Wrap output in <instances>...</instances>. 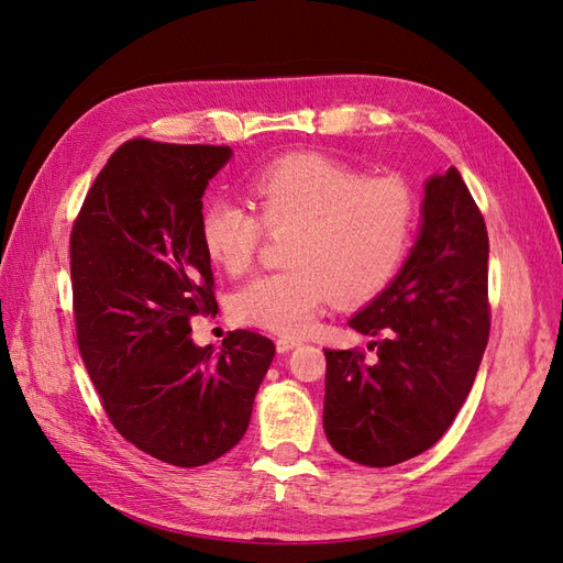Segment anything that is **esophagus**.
I'll list each match as a JSON object with an SVG mask.
<instances>
[{"instance_id":"1","label":"esophagus","mask_w":563,"mask_h":563,"mask_svg":"<svg viewBox=\"0 0 563 563\" xmlns=\"http://www.w3.org/2000/svg\"><path fill=\"white\" fill-rule=\"evenodd\" d=\"M277 352H288V350H294V347H298L300 345V340L298 338H288V335H282V338H277Z\"/></svg>"}]
</instances>
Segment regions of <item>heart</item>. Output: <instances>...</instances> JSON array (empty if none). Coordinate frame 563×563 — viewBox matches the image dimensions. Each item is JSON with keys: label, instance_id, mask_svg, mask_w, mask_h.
<instances>
[{"label": "heart", "instance_id": "obj_1", "mask_svg": "<svg viewBox=\"0 0 563 563\" xmlns=\"http://www.w3.org/2000/svg\"><path fill=\"white\" fill-rule=\"evenodd\" d=\"M252 213L211 199L199 218L201 246L228 275L255 263L265 232H291L288 269L253 277L234 291L236 321L282 335L312 329L323 305H362L397 277L418 228V199L401 178H364L350 164L298 152L269 162L249 185Z\"/></svg>", "mask_w": 563, "mask_h": 563}]
</instances>
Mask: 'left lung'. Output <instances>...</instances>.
Wrapping results in <instances>:
<instances>
[{
    "instance_id": "8db88e82",
    "label": "left lung",
    "mask_w": 563,
    "mask_h": 563,
    "mask_svg": "<svg viewBox=\"0 0 563 563\" xmlns=\"http://www.w3.org/2000/svg\"><path fill=\"white\" fill-rule=\"evenodd\" d=\"M350 327L378 335V362L323 350V432L352 463L399 465L444 437L488 343V232L455 166L424 185L411 255Z\"/></svg>"
}]
</instances>
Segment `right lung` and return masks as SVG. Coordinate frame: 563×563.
<instances>
[{"instance_id":"obj_1","label":"right lung","mask_w":563,"mask_h":563,"mask_svg":"<svg viewBox=\"0 0 563 563\" xmlns=\"http://www.w3.org/2000/svg\"><path fill=\"white\" fill-rule=\"evenodd\" d=\"M228 145L133 139L93 180L70 234L73 312L84 366L110 422L133 446L199 467L240 444L275 343L230 331L220 352L192 343L213 317L201 197Z\"/></svg>"}]
</instances>
